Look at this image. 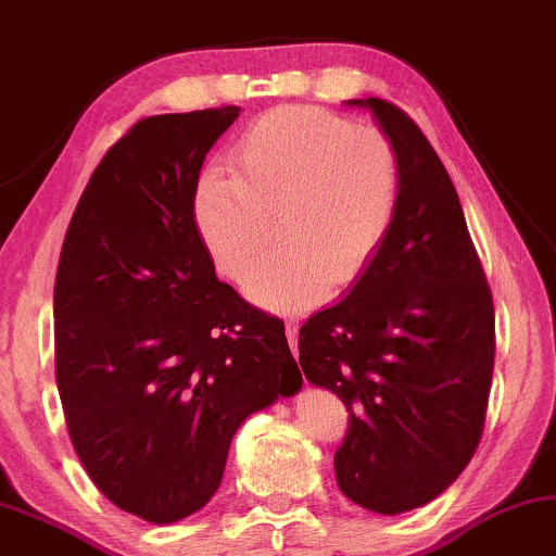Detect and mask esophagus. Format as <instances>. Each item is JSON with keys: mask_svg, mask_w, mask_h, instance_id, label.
<instances>
[{"mask_svg": "<svg viewBox=\"0 0 556 556\" xmlns=\"http://www.w3.org/2000/svg\"><path fill=\"white\" fill-rule=\"evenodd\" d=\"M285 331H287V342H289V346H292V352L296 354V334H300V325H296V321H287Z\"/></svg>", "mask_w": 556, "mask_h": 556, "instance_id": "esophagus-1", "label": "esophagus"}]
</instances>
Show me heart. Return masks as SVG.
Listing matches in <instances>:
<instances>
[{"mask_svg": "<svg viewBox=\"0 0 556 556\" xmlns=\"http://www.w3.org/2000/svg\"><path fill=\"white\" fill-rule=\"evenodd\" d=\"M400 210V162L377 131L319 106L256 117L197 181L194 225L219 275L242 281L271 237L281 244L247 281L250 300L300 312L352 287L382 250Z\"/></svg>", "mask_w": 556, "mask_h": 556, "instance_id": "obj_1", "label": "heart"}]
</instances>
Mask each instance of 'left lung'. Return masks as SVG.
<instances>
[{
  "instance_id": "8db88e82",
  "label": "left lung",
  "mask_w": 556,
  "mask_h": 556,
  "mask_svg": "<svg viewBox=\"0 0 556 556\" xmlns=\"http://www.w3.org/2000/svg\"><path fill=\"white\" fill-rule=\"evenodd\" d=\"M369 110L400 162V210L350 294L304 321L309 384L350 412L334 454L346 500L377 515L425 507L467 467L494 371V306L450 174L400 106Z\"/></svg>"
}]
</instances>
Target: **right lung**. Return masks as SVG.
Wrapping results in <instances>:
<instances>
[{
    "instance_id": "1",
    "label": "right lung",
    "mask_w": 556,
    "mask_h": 556,
    "mask_svg": "<svg viewBox=\"0 0 556 556\" xmlns=\"http://www.w3.org/2000/svg\"><path fill=\"white\" fill-rule=\"evenodd\" d=\"M239 106L137 122L66 229L54 281L56 387L97 490L152 525L212 500L250 414L300 392L285 321L214 275L194 225L204 156Z\"/></svg>"
}]
</instances>
